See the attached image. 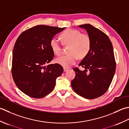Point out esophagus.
Segmentation results:
<instances>
[{
    "label": "esophagus",
    "instance_id": "obj_1",
    "mask_svg": "<svg viewBox=\"0 0 129 129\" xmlns=\"http://www.w3.org/2000/svg\"><path fill=\"white\" fill-rule=\"evenodd\" d=\"M68 70V68H63L64 72H67Z\"/></svg>",
    "mask_w": 129,
    "mask_h": 129
}]
</instances>
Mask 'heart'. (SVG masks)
Returning <instances> with one entry per match:
<instances>
[{
	"label": "heart",
	"instance_id": "obj_1",
	"mask_svg": "<svg viewBox=\"0 0 129 129\" xmlns=\"http://www.w3.org/2000/svg\"><path fill=\"white\" fill-rule=\"evenodd\" d=\"M61 38L63 43L69 45L68 49L69 54L57 57L56 62L65 68H68L75 64L78 57L80 58L85 57L90 51L91 40L87 34L81 33L78 30L68 29L61 34ZM50 47L55 54H61V44L57 38L51 39Z\"/></svg>",
	"mask_w": 129,
	"mask_h": 129
}]
</instances>
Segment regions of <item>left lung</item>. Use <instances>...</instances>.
Segmentation results:
<instances>
[{"instance_id": "1", "label": "left lung", "mask_w": 129, "mask_h": 129, "mask_svg": "<svg viewBox=\"0 0 129 129\" xmlns=\"http://www.w3.org/2000/svg\"><path fill=\"white\" fill-rule=\"evenodd\" d=\"M86 30L91 40L90 51L79 66L73 70L76 76L71 86L76 93L87 99L98 98L108 90L116 70L114 49L109 38L90 24L78 26Z\"/></svg>"}]
</instances>
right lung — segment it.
<instances>
[{
	"label": "right lung",
	"mask_w": 129,
	"mask_h": 129,
	"mask_svg": "<svg viewBox=\"0 0 129 129\" xmlns=\"http://www.w3.org/2000/svg\"><path fill=\"white\" fill-rule=\"evenodd\" d=\"M64 28L37 25L17 39L13 51V78L17 87L31 98H42L51 92L63 71L60 64L48 63L54 57L50 41Z\"/></svg>",
	"instance_id": "right-lung-1"
}]
</instances>
